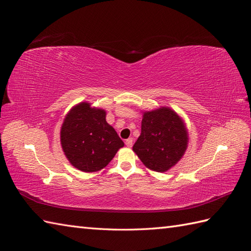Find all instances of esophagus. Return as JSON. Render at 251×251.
<instances>
[{"mask_svg": "<svg viewBox=\"0 0 251 251\" xmlns=\"http://www.w3.org/2000/svg\"><path fill=\"white\" fill-rule=\"evenodd\" d=\"M126 147L131 148V147L133 146V138H128V139H126Z\"/></svg>", "mask_w": 251, "mask_h": 251, "instance_id": "esophagus-1", "label": "esophagus"}]
</instances>
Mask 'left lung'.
Listing matches in <instances>:
<instances>
[{"label":"left lung","mask_w":251,"mask_h":251,"mask_svg":"<svg viewBox=\"0 0 251 251\" xmlns=\"http://www.w3.org/2000/svg\"><path fill=\"white\" fill-rule=\"evenodd\" d=\"M188 134L183 120L169 107L144 112L133 151L148 169L169 171L184 155Z\"/></svg>","instance_id":"8db88e82"}]
</instances>
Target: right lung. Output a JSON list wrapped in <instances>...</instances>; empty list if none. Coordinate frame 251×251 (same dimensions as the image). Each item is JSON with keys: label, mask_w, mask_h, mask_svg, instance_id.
<instances>
[{"label": "right lung", "mask_w": 251, "mask_h": 251, "mask_svg": "<svg viewBox=\"0 0 251 251\" xmlns=\"http://www.w3.org/2000/svg\"><path fill=\"white\" fill-rule=\"evenodd\" d=\"M60 143L68 160L86 173L100 171L125 146L105 121V111L80 102L67 114L60 128Z\"/></svg>", "instance_id": "right-lung-1"}]
</instances>
